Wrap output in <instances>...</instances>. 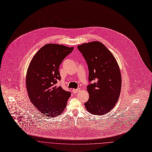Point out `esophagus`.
Masks as SVG:
<instances>
[{
    "instance_id": "1",
    "label": "esophagus",
    "mask_w": 152,
    "mask_h": 152,
    "mask_svg": "<svg viewBox=\"0 0 152 152\" xmlns=\"http://www.w3.org/2000/svg\"><path fill=\"white\" fill-rule=\"evenodd\" d=\"M79 91H80V89H79V88H77V89H73V94H76Z\"/></svg>"
}]
</instances>
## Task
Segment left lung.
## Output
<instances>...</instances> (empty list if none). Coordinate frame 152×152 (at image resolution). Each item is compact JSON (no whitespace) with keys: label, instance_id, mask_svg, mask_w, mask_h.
Wrapping results in <instances>:
<instances>
[{"label":"left lung","instance_id":"obj_1","mask_svg":"<svg viewBox=\"0 0 152 152\" xmlns=\"http://www.w3.org/2000/svg\"><path fill=\"white\" fill-rule=\"evenodd\" d=\"M89 69V99L84 103L92 115H103L111 110L118 100L121 89V76L113 54L97 41L77 46Z\"/></svg>","mask_w":152,"mask_h":152}]
</instances>
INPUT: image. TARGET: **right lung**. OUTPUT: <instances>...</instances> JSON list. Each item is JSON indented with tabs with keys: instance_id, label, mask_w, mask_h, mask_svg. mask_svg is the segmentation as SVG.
Here are the masks:
<instances>
[{
	"instance_id": "add662e5",
	"label": "right lung",
	"mask_w": 152,
	"mask_h": 152,
	"mask_svg": "<svg viewBox=\"0 0 152 152\" xmlns=\"http://www.w3.org/2000/svg\"><path fill=\"white\" fill-rule=\"evenodd\" d=\"M74 47L49 44L32 59L26 75V87L32 103L44 115L55 117L65 110L71 92L57 84L61 79L59 66Z\"/></svg>"
}]
</instances>
